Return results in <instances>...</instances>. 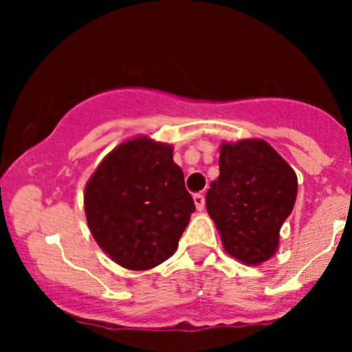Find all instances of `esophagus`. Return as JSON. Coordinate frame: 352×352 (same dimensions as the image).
I'll return each mask as SVG.
<instances>
[{
    "label": "esophagus",
    "instance_id": "1",
    "mask_svg": "<svg viewBox=\"0 0 352 352\" xmlns=\"http://www.w3.org/2000/svg\"><path fill=\"white\" fill-rule=\"evenodd\" d=\"M194 204H196L197 211H202V209H204V206H206L204 196H202V194H194Z\"/></svg>",
    "mask_w": 352,
    "mask_h": 352
}]
</instances>
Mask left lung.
<instances>
[{
  "label": "left lung",
  "instance_id": "left-lung-1",
  "mask_svg": "<svg viewBox=\"0 0 352 352\" xmlns=\"http://www.w3.org/2000/svg\"><path fill=\"white\" fill-rule=\"evenodd\" d=\"M296 194V173L267 141H223L219 177L206 194V208L226 254L247 265L274 257Z\"/></svg>",
  "mask_w": 352,
  "mask_h": 352
}]
</instances>
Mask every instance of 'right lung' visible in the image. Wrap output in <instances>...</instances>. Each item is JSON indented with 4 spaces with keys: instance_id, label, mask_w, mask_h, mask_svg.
I'll return each mask as SVG.
<instances>
[{
    "instance_id": "add662e5",
    "label": "right lung",
    "mask_w": 352,
    "mask_h": 352,
    "mask_svg": "<svg viewBox=\"0 0 352 352\" xmlns=\"http://www.w3.org/2000/svg\"><path fill=\"white\" fill-rule=\"evenodd\" d=\"M83 204L95 242L131 271L172 257L196 211L172 144L143 134L102 160L85 186Z\"/></svg>"
}]
</instances>
